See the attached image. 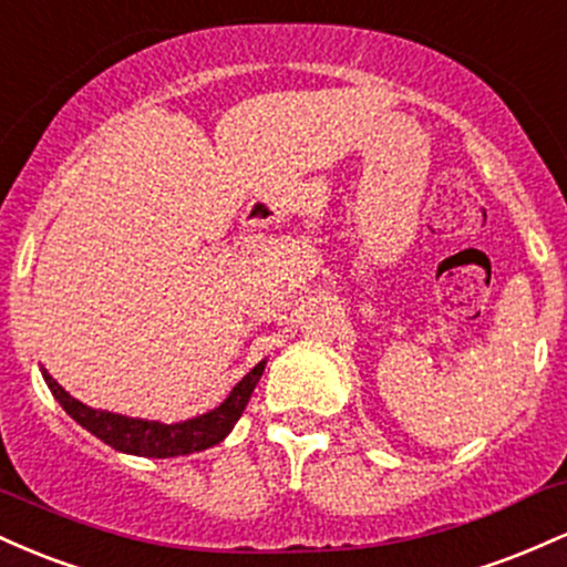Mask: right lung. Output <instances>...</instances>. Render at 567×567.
<instances>
[{
    "label": "right lung",
    "instance_id": "add662e5",
    "mask_svg": "<svg viewBox=\"0 0 567 567\" xmlns=\"http://www.w3.org/2000/svg\"><path fill=\"white\" fill-rule=\"evenodd\" d=\"M264 368L266 360L258 362V365L231 389L229 396H226L218 408L207 410V413L202 415H194V419L175 421V424H162V421L148 419H130V415L122 413H109V410L90 408L84 405V402L74 400V396H71L44 368L42 379L71 419H74L82 429H87L90 434H95L97 440L112 445L114 451L143 455V458H175V455L207 451V447L226 440V434L231 432L234 424L239 421V415H243L252 389H256L258 379H261Z\"/></svg>",
    "mask_w": 567,
    "mask_h": 567
}]
</instances>
